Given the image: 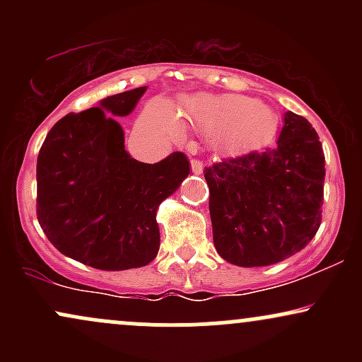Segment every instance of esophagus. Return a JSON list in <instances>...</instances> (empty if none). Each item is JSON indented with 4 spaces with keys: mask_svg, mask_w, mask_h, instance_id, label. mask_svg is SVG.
Masks as SVG:
<instances>
[{
    "mask_svg": "<svg viewBox=\"0 0 362 362\" xmlns=\"http://www.w3.org/2000/svg\"><path fill=\"white\" fill-rule=\"evenodd\" d=\"M190 168H192V173H202V168H204V163L197 158H192L190 160Z\"/></svg>",
    "mask_w": 362,
    "mask_h": 362,
    "instance_id": "34e87169",
    "label": "esophagus"
}]
</instances>
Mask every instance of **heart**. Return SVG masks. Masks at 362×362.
Segmentation results:
<instances>
[{
  "label": "heart",
  "mask_w": 362,
  "mask_h": 362,
  "mask_svg": "<svg viewBox=\"0 0 362 362\" xmlns=\"http://www.w3.org/2000/svg\"><path fill=\"white\" fill-rule=\"evenodd\" d=\"M178 117L228 149L260 143L277 127L276 114L247 95H197L182 103ZM143 126L160 138L178 139L184 134L180 120L165 103H155L144 114Z\"/></svg>",
  "instance_id": "heart-1"
}]
</instances>
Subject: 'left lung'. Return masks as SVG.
<instances>
[{"mask_svg": "<svg viewBox=\"0 0 362 362\" xmlns=\"http://www.w3.org/2000/svg\"><path fill=\"white\" fill-rule=\"evenodd\" d=\"M214 247L240 267H264L308 245L322 223L325 155L317 131L286 112L274 148L204 168Z\"/></svg>", "mask_w": 362, "mask_h": 362, "instance_id": "left-lung-1", "label": "left lung"}]
</instances>
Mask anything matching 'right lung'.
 Returning a JSON list of instances; mask_svg holds the SVG:
<instances>
[{
	"mask_svg": "<svg viewBox=\"0 0 362 362\" xmlns=\"http://www.w3.org/2000/svg\"><path fill=\"white\" fill-rule=\"evenodd\" d=\"M146 86L103 98L54 124L37 158V219L54 247L100 271L143 267L160 248L158 206L189 175L175 151L143 163L124 148L117 120Z\"/></svg>",
	"mask_w": 362,
	"mask_h": 362,
	"instance_id": "obj_1",
	"label": "right lung"
}]
</instances>
